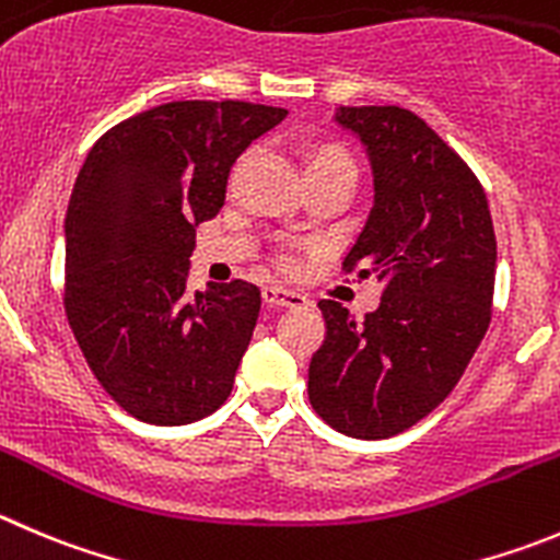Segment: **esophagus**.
Listing matches in <instances>:
<instances>
[{"label": "esophagus", "mask_w": 560, "mask_h": 560, "mask_svg": "<svg viewBox=\"0 0 560 560\" xmlns=\"http://www.w3.org/2000/svg\"><path fill=\"white\" fill-rule=\"evenodd\" d=\"M262 301L265 306H270V310H287V306H304L310 304V298L304 295V292H295V290H287V287H279V284H270L262 290Z\"/></svg>", "instance_id": "34e87169"}]
</instances>
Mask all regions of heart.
<instances>
[{"label":"heart","instance_id":"1","mask_svg":"<svg viewBox=\"0 0 560 560\" xmlns=\"http://www.w3.org/2000/svg\"><path fill=\"white\" fill-rule=\"evenodd\" d=\"M304 168L306 174L310 171H328V168H357L351 160V154L337 143H323L315 145V149L306 151L304 156Z\"/></svg>","mask_w":560,"mask_h":560}]
</instances>
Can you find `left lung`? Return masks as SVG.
<instances>
[{
    "instance_id": "8db88e82",
    "label": "left lung",
    "mask_w": 560,
    "mask_h": 560,
    "mask_svg": "<svg viewBox=\"0 0 560 560\" xmlns=\"http://www.w3.org/2000/svg\"><path fill=\"white\" fill-rule=\"evenodd\" d=\"M373 174L368 223L345 268L384 281L364 323L320 301L326 339L310 364V404L339 433L386 439L453 392L492 317V215L467 162L404 107H337Z\"/></svg>"
}]
</instances>
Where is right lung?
Masks as SVG:
<instances>
[{"instance_id": "add662e5", "label": "right lung", "mask_w": 560, "mask_h": 560, "mask_svg": "<svg viewBox=\"0 0 560 560\" xmlns=\"http://www.w3.org/2000/svg\"><path fill=\"white\" fill-rule=\"evenodd\" d=\"M287 109L171 102L88 151L66 212V315L109 398L187 425L232 395L262 295L248 281L187 290L198 223L226 201L234 160Z\"/></svg>"}]
</instances>
